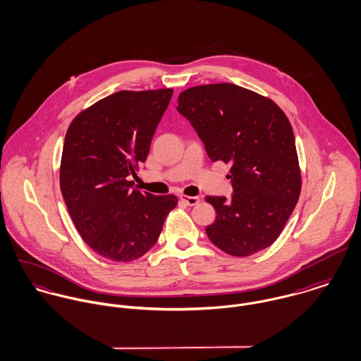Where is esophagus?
Listing matches in <instances>:
<instances>
[{
  "label": "esophagus",
  "mask_w": 361,
  "mask_h": 361,
  "mask_svg": "<svg viewBox=\"0 0 361 361\" xmlns=\"http://www.w3.org/2000/svg\"><path fill=\"white\" fill-rule=\"evenodd\" d=\"M180 200H182L185 204H188V206H196V204L200 202V199H199L197 196H185V195L180 196Z\"/></svg>",
  "instance_id": "1"
}]
</instances>
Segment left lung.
<instances>
[{
  "label": "left lung",
  "instance_id": "obj_1",
  "mask_svg": "<svg viewBox=\"0 0 361 361\" xmlns=\"http://www.w3.org/2000/svg\"><path fill=\"white\" fill-rule=\"evenodd\" d=\"M176 109L204 143L209 159L231 165L232 199L206 197L216 211L206 228L208 239L236 257L271 246L302 189L295 135L283 111L233 83L188 89Z\"/></svg>",
  "mask_w": 361,
  "mask_h": 361
}]
</instances>
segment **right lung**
<instances>
[{"instance_id": "obj_1", "label": "right lung", "mask_w": 361, "mask_h": 361, "mask_svg": "<svg viewBox=\"0 0 361 361\" xmlns=\"http://www.w3.org/2000/svg\"><path fill=\"white\" fill-rule=\"evenodd\" d=\"M173 90L118 92L80 112L62 149L59 182L82 239L102 257L133 261L158 240L178 199L132 188Z\"/></svg>"}]
</instances>
